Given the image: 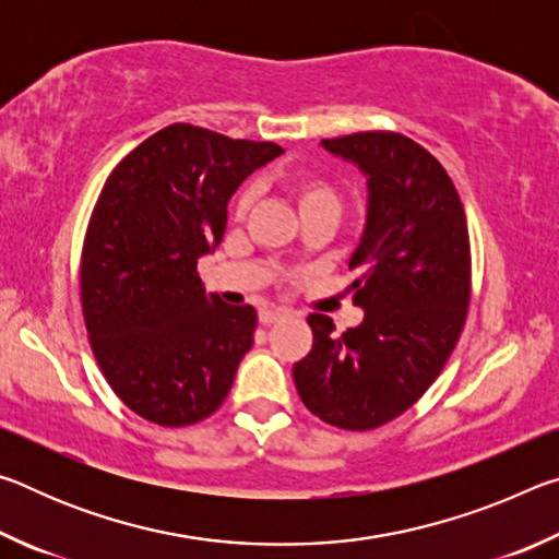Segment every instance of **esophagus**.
<instances>
[{"label": "esophagus", "instance_id": "esophagus-1", "mask_svg": "<svg viewBox=\"0 0 559 559\" xmlns=\"http://www.w3.org/2000/svg\"><path fill=\"white\" fill-rule=\"evenodd\" d=\"M288 313L286 310H261L259 313V320H261V325H273V323H278V320H283L286 318Z\"/></svg>", "mask_w": 559, "mask_h": 559}]
</instances>
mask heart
I'll return each mask as SVG.
<instances>
[{
    "instance_id": "obj_1",
    "label": "heart",
    "mask_w": 559,
    "mask_h": 559,
    "mask_svg": "<svg viewBox=\"0 0 559 559\" xmlns=\"http://www.w3.org/2000/svg\"><path fill=\"white\" fill-rule=\"evenodd\" d=\"M288 189L293 194V200L298 204L300 216L313 214V212H340V192L337 187L330 182V179L313 175V173H298L288 179ZM253 202V189L246 187L239 192L234 202V214L241 216L249 212V206Z\"/></svg>"
}]
</instances>
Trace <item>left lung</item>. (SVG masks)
<instances>
[{"label": "left lung", "mask_w": 559, "mask_h": 559, "mask_svg": "<svg viewBox=\"0 0 559 559\" xmlns=\"http://www.w3.org/2000/svg\"><path fill=\"white\" fill-rule=\"evenodd\" d=\"M367 177V222L349 259L365 310L335 333L313 313V349L293 367L302 404L330 427L370 431L429 390L466 323L471 243L456 187L429 150L400 132L323 140Z\"/></svg>", "instance_id": "1"}]
</instances>
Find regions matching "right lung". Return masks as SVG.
<instances>
[{
    "label": "right lung",
    "instance_id": "obj_1",
    "mask_svg": "<svg viewBox=\"0 0 559 559\" xmlns=\"http://www.w3.org/2000/svg\"><path fill=\"white\" fill-rule=\"evenodd\" d=\"M281 153L175 122L103 185L83 239V320L112 392L143 419L189 427L229 394L257 310L206 293L197 261L222 243L231 194Z\"/></svg>",
    "mask_w": 559,
    "mask_h": 559
}]
</instances>
